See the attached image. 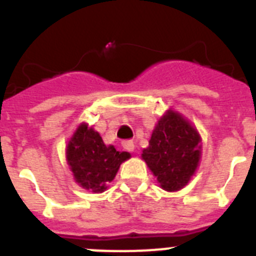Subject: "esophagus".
I'll list each match as a JSON object with an SVG mask.
<instances>
[{
  "label": "esophagus",
  "instance_id": "1",
  "mask_svg": "<svg viewBox=\"0 0 256 256\" xmlns=\"http://www.w3.org/2000/svg\"><path fill=\"white\" fill-rule=\"evenodd\" d=\"M122 146H123L124 150L130 151V152L134 151V142L132 140H126V141H123L122 142Z\"/></svg>",
  "mask_w": 256,
  "mask_h": 256
}]
</instances>
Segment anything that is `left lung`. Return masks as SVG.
Returning <instances> with one entry per match:
<instances>
[{"label":"left lung","instance_id":"8db88e82","mask_svg":"<svg viewBox=\"0 0 256 256\" xmlns=\"http://www.w3.org/2000/svg\"><path fill=\"white\" fill-rule=\"evenodd\" d=\"M201 154L198 130L178 112L169 110L158 122L142 158L165 191H178L188 183Z\"/></svg>","mask_w":256,"mask_h":256}]
</instances>
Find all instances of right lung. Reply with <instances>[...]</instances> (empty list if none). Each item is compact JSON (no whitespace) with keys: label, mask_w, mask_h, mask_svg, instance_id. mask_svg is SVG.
Here are the masks:
<instances>
[{"label":"right lung","mask_w":256,"mask_h":256,"mask_svg":"<svg viewBox=\"0 0 256 256\" xmlns=\"http://www.w3.org/2000/svg\"><path fill=\"white\" fill-rule=\"evenodd\" d=\"M128 152L115 150L114 146H106L101 136L80 124L66 148V159L74 180L79 186L91 192H102L106 184L116 176L122 162L130 158Z\"/></svg>","instance_id":"obj_1"}]
</instances>
